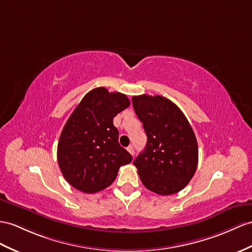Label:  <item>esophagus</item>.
<instances>
[{
    "mask_svg": "<svg viewBox=\"0 0 252 252\" xmlns=\"http://www.w3.org/2000/svg\"><path fill=\"white\" fill-rule=\"evenodd\" d=\"M127 151L130 153V154L133 156L134 155V149H133V146L132 145H130V146H128L127 147Z\"/></svg>",
    "mask_w": 252,
    "mask_h": 252,
    "instance_id": "1",
    "label": "esophagus"
}]
</instances>
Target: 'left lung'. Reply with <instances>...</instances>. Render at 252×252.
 <instances>
[{"label": "left lung", "instance_id": "left-lung-1", "mask_svg": "<svg viewBox=\"0 0 252 252\" xmlns=\"http://www.w3.org/2000/svg\"><path fill=\"white\" fill-rule=\"evenodd\" d=\"M147 143L133 164L143 185L169 195L187 186L198 167V142L188 120L174 102L160 95L132 97Z\"/></svg>", "mask_w": 252, "mask_h": 252}]
</instances>
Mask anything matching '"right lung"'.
<instances>
[{"label": "right lung", "mask_w": 252, "mask_h": 252, "mask_svg": "<svg viewBox=\"0 0 252 252\" xmlns=\"http://www.w3.org/2000/svg\"><path fill=\"white\" fill-rule=\"evenodd\" d=\"M127 96L105 88L90 91L67 120L58 144L65 180L80 191L94 193L114 182L122 165L132 160L119 143L113 118L129 107Z\"/></svg>", "instance_id": "add662e5"}]
</instances>
